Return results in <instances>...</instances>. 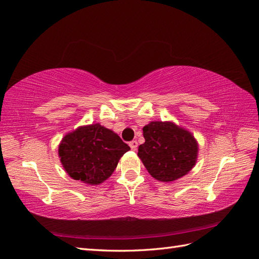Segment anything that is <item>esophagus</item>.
I'll return each mask as SVG.
<instances>
[{
  "instance_id": "obj_1",
  "label": "esophagus",
  "mask_w": 259,
  "mask_h": 259,
  "mask_svg": "<svg viewBox=\"0 0 259 259\" xmlns=\"http://www.w3.org/2000/svg\"><path fill=\"white\" fill-rule=\"evenodd\" d=\"M137 145H139V143H137V141H131L130 142V147L133 149V151H136Z\"/></svg>"
}]
</instances>
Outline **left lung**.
<instances>
[{"mask_svg":"<svg viewBox=\"0 0 259 259\" xmlns=\"http://www.w3.org/2000/svg\"><path fill=\"white\" fill-rule=\"evenodd\" d=\"M143 135L145 143L137 155L157 181H175L194 167L198 146L189 132L170 122H151L143 127Z\"/></svg>","mask_w":259,"mask_h":259,"instance_id":"left-lung-1","label":"left lung"}]
</instances>
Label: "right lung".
Returning <instances> with one entry per match:
<instances>
[{
	"instance_id": "obj_1",
	"label": "right lung",
	"mask_w": 259,
	"mask_h": 259,
	"mask_svg": "<svg viewBox=\"0 0 259 259\" xmlns=\"http://www.w3.org/2000/svg\"><path fill=\"white\" fill-rule=\"evenodd\" d=\"M130 149L114 132L92 124L65 135L59 155L73 180L99 185L113 174L119 158Z\"/></svg>"
}]
</instances>
